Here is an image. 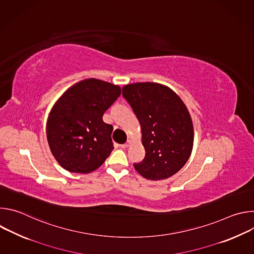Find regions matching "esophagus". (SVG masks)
I'll list each match as a JSON object with an SVG mask.
<instances>
[{
	"mask_svg": "<svg viewBox=\"0 0 254 254\" xmlns=\"http://www.w3.org/2000/svg\"><path fill=\"white\" fill-rule=\"evenodd\" d=\"M130 143H131V140L130 139H127V142L126 143H124V144H122V148H124V149H127V148H128L129 146H130Z\"/></svg>",
	"mask_w": 254,
	"mask_h": 254,
	"instance_id": "1",
	"label": "esophagus"
}]
</instances>
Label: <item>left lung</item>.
<instances>
[{
  "instance_id": "1",
  "label": "left lung",
  "mask_w": 254,
  "mask_h": 254,
  "mask_svg": "<svg viewBox=\"0 0 254 254\" xmlns=\"http://www.w3.org/2000/svg\"><path fill=\"white\" fill-rule=\"evenodd\" d=\"M123 96L131 106L141 128L144 159L133 164L148 180L175 175L189 160L194 128L185 103L166 85L137 82L125 85Z\"/></svg>"
}]
</instances>
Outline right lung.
Returning <instances> with one entry per match:
<instances>
[{"instance_id": "obj_1", "label": "right lung", "mask_w": 254, "mask_h": 254, "mask_svg": "<svg viewBox=\"0 0 254 254\" xmlns=\"http://www.w3.org/2000/svg\"><path fill=\"white\" fill-rule=\"evenodd\" d=\"M121 93L118 85L89 78L72 85L55 102L46 132L51 153L63 169L87 174L111 155L113 126L102 116Z\"/></svg>"}]
</instances>
